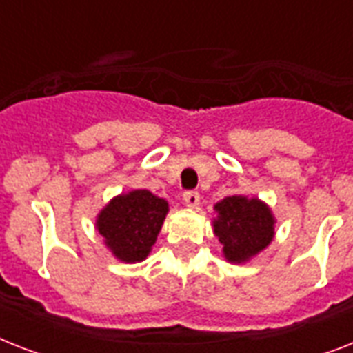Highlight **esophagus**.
Instances as JSON below:
<instances>
[{"instance_id":"1","label":"esophagus","mask_w":353,"mask_h":353,"mask_svg":"<svg viewBox=\"0 0 353 353\" xmlns=\"http://www.w3.org/2000/svg\"><path fill=\"white\" fill-rule=\"evenodd\" d=\"M183 201L187 207H198L199 205V194L196 190H187V192L183 194Z\"/></svg>"}]
</instances>
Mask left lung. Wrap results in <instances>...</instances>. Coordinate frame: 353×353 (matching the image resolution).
<instances>
[{
    "label": "left lung",
    "mask_w": 353,
    "mask_h": 353,
    "mask_svg": "<svg viewBox=\"0 0 353 353\" xmlns=\"http://www.w3.org/2000/svg\"><path fill=\"white\" fill-rule=\"evenodd\" d=\"M214 234L229 262H245L265 249L274 236V218L260 199L229 196L216 203Z\"/></svg>",
    "instance_id": "1"
}]
</instances>
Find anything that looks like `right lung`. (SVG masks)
Masks as SVG:
<instances>
[{
    "label": "right lung",
    "mask_w": 353,
    "mask_h": 353,
    "mask_svg": "<svg viewBox=\"0 0 353 353\" xmlns=\"http://www.w3.org/2000/svg\"><path fill=\"white\" fill-rule=\"evenodd\" d=\"M168 212V203L150 190H133L113 198L97 218V229L122 262L148 256Z\"/></svg>",
    "instance_id": "add662e5"
}]
</instances>
